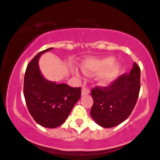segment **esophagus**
I'll use <instances>...</instances> for the list:
<instances>
[{"label": "esophagus", "mask_w": 160, "mask_h": 160, "mask_svg": "<svg viewBox=\"0 0 160 160\" xmlns=\"http://www.w3.org/2000/svg\"><path fill=\"white\" fill-rule=\"evenodd\" d=\"M90 93V90L86 88H82V91H81V94L82 95H88Z\"/></svg>", "instance_id": "esophagus-1"}]
</instances>
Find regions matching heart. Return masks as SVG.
I'll list each match as a JSON object with an SVG mask.
<instances>
[{
  "label": "heart",
  "mask_w": 160,
  "mask_h": 160,
  "mask_svg": "<svg viewBox=\"0 0 160 160\" xmlns=\"http://www.w3.org/2000/svg\"><path fill=\"white\" fill-rule=\"evenodd\" d=\"M121 70V65L115 63L113 57L102 59H90L83 63L82 70L85 73L100 72L98 80L102 85L110 84L116 80Z\"/></svg>",
  "instance_id": "obj_1"
}]
</instances>
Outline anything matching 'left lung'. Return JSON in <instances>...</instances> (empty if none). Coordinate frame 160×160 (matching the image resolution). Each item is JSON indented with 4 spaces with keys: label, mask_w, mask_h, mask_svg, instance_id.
<instances>
[{
    "label": "left lung",
    "mask_w": 160,
    "mask_h": 160,
    "mask_svg": "<svg viewBox=\"0 0 160 160\" xmlns=\"http://www.w3.org/2000/svg\"><path fill=\"white\" fill-rule=\"evenodd\" d=\"M139 90L140 68L134 62L128 75L119 76L108 87L97 86L91 90L92 119L103 128L120 124L132 113Z\"/></svg>",
    "instance_id": "left-lung-1"
}]
</instances>
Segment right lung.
Wrapping results in <instances>:
<instances>
[{"label":"right lung","mask_w":160,"mask_h":160,"mask_svg":"<svg viewBox=\"0 0 160 160\" xmlns=\"http://www.w3.org/2000/svg\"><path fill=\"white\" fill-rule=\"evenodd\" d=\"M52 49L40 52L28 64L23 82V94L30 114L37 123L50 128L65 122L81 96L80 87L58 84L43 77L39 67V57Z\"/></svg>","instance_id":"right-lung-1"}]
</instances>
